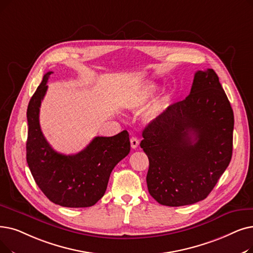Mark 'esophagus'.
<instances>
[{"mask_svg":"<svg viewBox=\"0 0 253 253\" xmlns=\"http://www.w3.org/2000/svg\"><path fill=\"white\" fill-rule=\"evenodd\" d=\"M130 145H131V148L132 149H136L139 145V141L138 139L135 137V136H131L130 138Z\"/></svg>","mask_w":253,"mask_h":253,"instance_id":"esophagus-1","label":"esophagus"}]
</instances>
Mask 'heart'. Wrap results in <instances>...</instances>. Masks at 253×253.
Returning <instances> with one entry per match:
<instances>
[{"label": "heart", "instance_id": "b5f03b06", "mask_svg": "<svg viewBox=\"0 0 253 253\" xmlns=\"http://www.w3.org/2000/svg\"><path fill=\"white\" fill-rule=\"evenodd\" d=\"M156 90H157V87L155 84H146L133 97L130 98L127 102V107L129 109H131V111H134V112L139 111V109H142L147 105L148 101L150 100V98L154 95V93L156 92ZM161 106H162V101L158 100L150 107V109L146 115V120L148 121V122L156 118V116L158 115L159 111L161 109Z\"/></svg>", "mask_w": 253, "mask_h": 253}]
</instances>
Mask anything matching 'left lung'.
Returning <instances> with one entry per match:
<instances>
[{"instance_id": "1", "label": "left lung", "mask_w": 253, "mask_h": 253, "mask_svg": "<svg viewBox=\"0 0 253 253\" xmlns=\"http://www.w3.org/2000/svg\"><path fill=\"white\" fill-rule=\"evenodd\" d=\"M234 112L213 69L194 74L190 94L142 131L148 190L160 205L205 200L232 159Z\"/></svg>"}]
</instances>
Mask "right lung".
Listing matches in <instances>:
<instances>
[{"mask_svg": "<svg viewBox=\"0 0 253 253\" xmlns=\"http://www.w3.org/2000/svg\"><path fill=\"white\" fill-rule=\"evenodd\" d=\"M48 71L28 105L27 162L38 187L56 205L67 208L94 206L104 195L114 168L130 152L129 133L96 136L83 151L64 155L54 151L39 124L41 101L47 91Z\"/></svg>", "mask_w": 253, "mask_h": 253, "instance_id": "obj_1", "label": "right lung"}]
</instances>
